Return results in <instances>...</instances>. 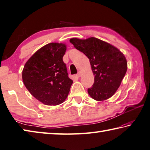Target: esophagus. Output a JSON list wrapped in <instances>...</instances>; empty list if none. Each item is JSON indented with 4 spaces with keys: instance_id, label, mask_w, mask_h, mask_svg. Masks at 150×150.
<instances>
[{
    "instance_id": "34e87169",
    "label": "esophagus",
    "mask_w": 150,
    "mask_h": 150,
    "mask_svg": "<svg viewBox=\"0 0 150 150\" xmlns=\"http://www.w3.org/2000/svg\"><path fill=\"white\" fill-rule=\"evenodd\" d=\"M81 73H82V72H81V71H79L77 74L76 75V76H77V77H78V78H79V77H80L81 76Z\"/></svg>"
}]
</instances>
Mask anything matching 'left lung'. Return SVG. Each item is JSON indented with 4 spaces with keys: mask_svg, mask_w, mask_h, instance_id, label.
<instances>
[{
    "mask_svg": "<svg viewBox=\"0 0 150 150\" xmlns=\"http://www.w3.org/2000/svg\"><path fill=\"white\" fill-rule=\"evenodd\" d=\"M69 42L90 60L95 76L92 87L88 89L91 98L99 101L111 98L127 71V62L124 54L116 47L96 38H71Z\"/></svg>",
    "mask_w": 150,
    "mask_h": 150,
    "instance_id": "left-lung-1",
    "label": "left lung"
}]
</instances>
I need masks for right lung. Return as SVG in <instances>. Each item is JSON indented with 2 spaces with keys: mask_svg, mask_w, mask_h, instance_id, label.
<instances>
[{
  "mask_svg": "<svg viewBox=\"0 0 150 150\" xmlns=\"http://www.w3.org/2000/svg\"><path fill=\"white\" fill-rule=\"evenodd\" d=\"M66 51L64 43L47 44L29 58L23 69L26 89L44 105H60L68 96L73 81L62 59Z\"/></svg>",
  "mask_w": 150,
  "mask_h": 150,
  "instance_id": "1",
  "label": "right lung"
}]
</instances>
